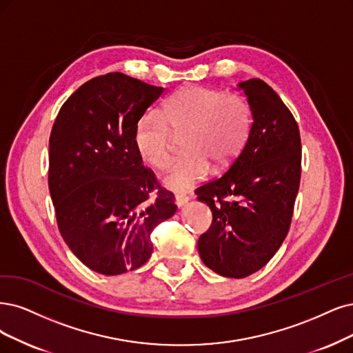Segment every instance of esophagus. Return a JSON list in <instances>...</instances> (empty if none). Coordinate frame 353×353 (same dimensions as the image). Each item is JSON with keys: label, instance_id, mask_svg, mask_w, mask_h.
<instances>
[{"label": "esophagus", "instance_id": "1", "mask_svg": "<svg viewBox=\"0 0 353 353\" xmlns=\"http://www.w3.org/2000/svg\"><path fill=\"white\" fill-rule=\"evenodd\" d=\"M188 201H189V198L186 196V194H176L174 202H176V205H177L179 208H181L185 203H188Z\"/></svg>", "mask_w": 353, "mask_h": 353}]
</instances>
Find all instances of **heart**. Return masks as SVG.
Returning <instances> with one entry per match:
<instances>
[{
    "instance_id": "1",
    "label": "heart",
    "mask_w": 353,
    "mask_h": 353,
    "mask_svg": "<svg viewBox=\"0 0 353 353\" xmlns=\"http://www.w3.org/2000/svg\"><path fill=\"white\" fill-rule=\"evenodd\" d=\"M254 114L243 96L202 85L185 87L159 110L143 112L134 126V145L141 159L163 168L172 159V134L181 137L185 152L163 176V183L181 192L202 181L210 170L228 165L250 137Z\"/></svg>"
}]
</instances>
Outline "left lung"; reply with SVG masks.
Listing matches in <instances>:
<instances>
[{
	"label": "left lung",
	"mask_w": 353,
	"mask_h": 353,
	"mask_svg": "<svg viewBox=\"0 0 353 353\" xmlns=\"http://www.w3.org/2000/svg\"><path fill=\"white\" fill-rule=\"evenodd\" d=\"M239 88L254 114L250 137L223 176L194 190L212 211L198 241L202 262L236 279L262 269L279 250L301 179V138L290 109L259 78Z\"/></svg>",
	"instance_id": "obj_1"
}]
</instances>
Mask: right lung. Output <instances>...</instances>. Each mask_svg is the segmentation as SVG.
I'll return each mask as SVG.
<instances>
[{
  "instance_id": "add662e5",
  "label": "right lung",
  "mask_w": 353,
  "mask_h": 353,
  "mask_svg": "<svg viewBox=\"0 0 353 353\" xmlns=\"http://www.w3.org/2000/svg\"><path fill=\"white\" fill-rule=\"evenodd\" d=\"M163 91L122 72L100 75L71 94L52 126L48 181L58 228L101 275L145 263L152 230L177 210L134 145L138 116Z\"/></svg>"
}]
</instances>
